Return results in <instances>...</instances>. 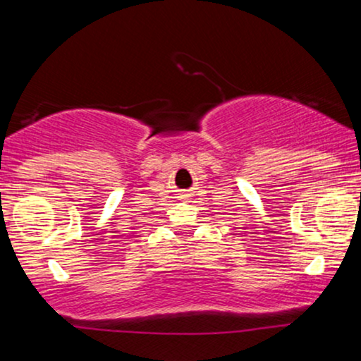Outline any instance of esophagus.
<instances>
[{
    "mask_svg": "<svg viewBox=\"0 0 361 361\" xmlns=\"http://www.w3.org/2000/svg\"><path fill=\"white\" fill-rule=\"evenodd\" d=\"M183 197H186V195H183Z\"/></svg>",
    "mask_w": 361,
    "mask_h": 361,
    "instance_id": "esophagus-1",
    "label": "esophagus"
}]
</instances>
